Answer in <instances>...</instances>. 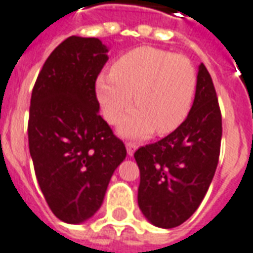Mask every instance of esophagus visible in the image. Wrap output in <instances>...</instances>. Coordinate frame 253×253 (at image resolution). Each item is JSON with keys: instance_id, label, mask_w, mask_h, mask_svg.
Segmentation results:
<instances>
[{"instance_id": "34e87169", "label": "esophagus", "mask_w": 253, "mask_h": 253, "mask_svg": "<svg viewBox=\"0 0 253 253\" xmlns=\"http://www.w3.org/2000/svg\"><path fill=\"white\" fill-rule=\"evenodd\" d=\"M137 143L135 142H126V149H127V154L128 156H132L134 152H135V149H137Z\"/></svg>"}]
</instances>
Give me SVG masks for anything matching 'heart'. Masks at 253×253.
<instances>
[{
	"label": "heart",
	"mask_w": 253,
	"mask_h": 253,
	"mask_svg": "<svg viewBox=\"0 0 253 253\" xmlns=\"http://www.w3.org/2000/svg\"><path fill=\"white\" fill-rule=\"evenodd\" d=\"M196 90V72L190 59L157 47L142 46L123 54L96 83L97 99L110 123H118L132 103L138 110L121 131L145 137L156 130L175 131L190 114Z\"/></svg>",
	"instance_id": "1"
}]
</instances>
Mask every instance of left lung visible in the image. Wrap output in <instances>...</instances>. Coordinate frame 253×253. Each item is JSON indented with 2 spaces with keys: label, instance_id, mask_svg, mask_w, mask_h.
I'll return each mask as SVG.
<instances>
[{
  "label": "left lung",
  "instance_id": "1",
  "mask_svg": "<svg viewBox=\"0 0 253 253\" xmlns=\"http://www.w3.org/2000/svg\"><path fill=\"white\" fill-rule=\"evenodd\" d=\"M222 116L211 76L202 63L194 104L175 131L135 150L138 205L159 228L179 226L195 212L217 169Z\"/></svg>",
  "mask_w": 253,
  "mask_h": 253
}]
</instances>
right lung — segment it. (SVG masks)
Listing matches in <instances>:
<instances>
[{"label":"right lung","instance_id":"obj_1","mask_svg":"<svg viewBox=\"0 0 253 253\" xmlns=\"http://www.w3.org/2000/svg\"><path fill=\"white\" fill-rule=\"evenodd\" d=\"M97 38L70 36L50 54L32 89L28 145L55 217L80 223L97 211L126 146L99 115L96 80L107 62Z\"/></svg>","mask_w":253,"mask_h":253}]
</instances>
